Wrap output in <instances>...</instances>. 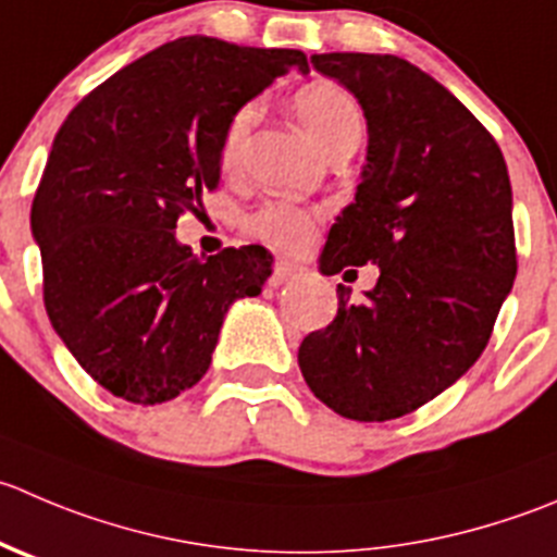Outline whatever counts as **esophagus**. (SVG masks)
<instances>
[{
  "mask_svg": "<svg viewBox=\"0 0 557 557\" xmlns=\"http://www.w3.org/2000/svg\"><path fill=\"white\" fill-rule=\"evenodd\" d=\"M299 274H301V267H299V263L277 261V263H274L272 277H269V285H274V288H277V285H285V283H288V280L299 277Z\"/></svg>",
  "mask_w": 557,
  "mask_h": 557,
  "instance_id": "1",
  "label": "esophagus"
}]
</instances>
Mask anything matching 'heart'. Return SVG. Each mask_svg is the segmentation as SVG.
<instances>
[{
    "instance_id": "heart-1",
    "label": "heart",
    "mask_w": 557,
    "mask_h": 557,
    "mask_svg": "<svg viewBox=\"0 0 557 557\" xmlns=\"http://www.w3.org/2000/svg\"><path fill=\"white\" fill-rule=\"evenodd\" d=\"M296 116L301 127L315 138L318 147L326 152L332 144L343 141L348 135H361V111L354 97L337 84L318 81V84L305 86L294 97ZM258 106L245 102L236 108L234 116L228 119L220 138V169L225 174H234L242 163V149L247 144L252 124H256ZM247 228L263 242H272L277 247H305L315 236V214L305 207H296L288 201H269L247 218Z\"/></svg>"
}]
</instances>
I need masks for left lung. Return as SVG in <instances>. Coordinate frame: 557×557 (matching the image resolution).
<instances>
[{
    "mask_svg": "<svg viewBox=\"0 0 557 557\" xmlns=\"http://www.w3.org/2000/svg\"><path fill=\"white\" fill-rule=\"evenodd\" d=\"M367 119V163L318 269L375 263V288L299 345L307 386L334 413L386 422L460 381L517 274L511 182L484 124L433 75L392 53H312ZM354 272V269H348Z\"/></svg>",
    "mask_w": 557,
    "mask_h": 557,
    "instance_id": "1",
    "label": "left lung"
}]
</instances>
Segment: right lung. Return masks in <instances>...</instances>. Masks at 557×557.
<instances>
[{
	"label": "right lung",
	"mask_w": 557,
	"mask_h": 557,
	"mask_svg": "<svg viewBox=\"0 0 557 557\" xmlns=\"http://www.w3.org/2000/svg\"><path fill=\"white\" fill-rule=\"evenodd\" d=\"M307 57L190 35L102 81L53 138L32 236L53 332L116 397L158 405L212 364L225 312L261 294L272 252L196 258L176 220L220 182V138L236 108Z\"/></svg>",
	"instance_id": "obj_1"
}]
</instances>
